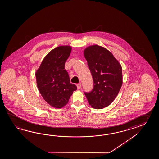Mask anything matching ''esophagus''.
<instances>
[{
  "label": "esophagus",
  "mask_w": 159,
  "mask_h": 159,
  "mask_svg": "<svg viewBox=\"0 0 159 159\" xmlns=\"http://www.w3.org/2000/svg\"><path fill=\"white\" fill-rule=\"evenodd\" d=\"M77 89H81V84H77Z\"/></svg>",
  "instance_id": "obj_1"
}]
</instances>
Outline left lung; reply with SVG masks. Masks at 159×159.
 <instances>
[{"label":"left lung","mask_w":159,"mask_h":159,"mask_svg":"<svg viewBox=\"0 0 159 159\" xmlns=\"http://www.w3.org/2000/svg\"><path fill=\"white\" fill-rule=\"evenodd\" d=\"M84 56L94 83L84 94L92 107L102 109L114 101L122 87V66L110 51L97 45L87 48Z\"/></svg>","instance_id":"left-lung-1"}]
</instances>
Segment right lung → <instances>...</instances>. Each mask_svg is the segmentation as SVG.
<instances>
[{
    "label": "right lung",
    "mask_w": 159,
    "mask_h": 159,
    "mask_svg": "<svg viewBox=\"0 0 159 159\" xmlns=\"http://www.w3.org/2000/svg\"><path fill=\"white\" fill-rule=\"evenodd\" d=\"M70 46L54 48L44 58L36 73L37 88L44 100L55 108L68 103L77 86L70 82L65 63L71 52Z\"/></svg>",
    "instance_id": "right-lung-1"
}]
</instances>
